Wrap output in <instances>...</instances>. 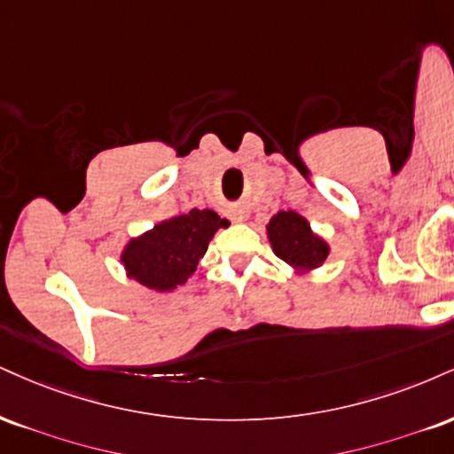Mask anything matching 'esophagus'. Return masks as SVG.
Returning <instances> with one entry per match:
<instances>
[{"label":"esophagus","mask_w":454,"mask_h":454,"mask_svg":"<svg viewBox=\"0 0 454 454\" xmlns=\"http://www.w3.org/2000/svg\"><path fill=\"white\" fill-rule=\"evenodd\" d=\"M234 220H237V222H243V220H245V215H243V213H241V211H239V213H237V215H234Z\"/></svg>","instance_id":"obj_1"}]
</instances>
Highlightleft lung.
<instances>
[{"label":"left lung","instance_id":"obj_1","mask_svg":"<svg viewBox=\"0 0 454 454\" xmlns=\"http://www.w3.org/2000/svg\"><path fill=\"white\" fill-rule=\"evenodd\" d=\"M266 232L277 258L292 266L298 275L319 269L330 254V245L317 237L307 217L296 211H279L272 215Z\"/></svg>","mask_w":454,"mask_h":454}]
</instances>
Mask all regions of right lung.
Returning a JSON list of instances; mask_svg holds the SVG:
<instances>
[{
    "label": "right lung",
    "instance_id": "obj_1",
    "mask_svg": "<svg viewBox=\"0 0 454 454\" xmlns=\"http://www.w3.org/2000/svg\"><path fill=\"white\" fill-rule=\"evenodd\" d=\"M220 228H228V220H222L215 211L192 209L130 239L120 262L129 279L154 292H173L194 275Z\"/></svg>",
    "mask_w": 454,
    "mask_h": 454
}]
</instances>
